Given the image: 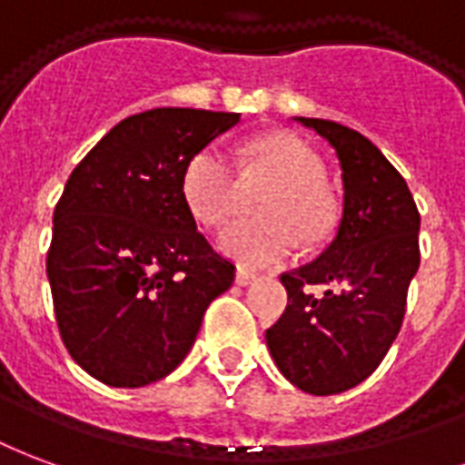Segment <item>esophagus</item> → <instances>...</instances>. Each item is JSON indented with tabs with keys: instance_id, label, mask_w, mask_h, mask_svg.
Returning <instances> with one entry per match:
<instances>
[{
	"instance_id": "1",
	"label": "esophagus",
	"mask_w": 465,
	"mask_h": 465,
	"mask_svg": "<svg viewBox=\"0 0 465 465\" xmlns=\"http://www.w3.org/2000/svg\"><path fill=\"white\" fill-rule=\"evenodd\" d=\"M235 282L240 284V287H247V284L257 282V274L255 272H247V270H237Z\"/></svg>"
}]
</instances>
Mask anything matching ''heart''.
<instances>
[{
  "label": "heart",
  "mask_w": 465,
  "mask_h": 465,
  "mask_svg": "<svg viewBox=\"0 0 465 465\" xmlns=\"http://www.w3.org/2000/svg\"><path fill=\"white\" fill-rule=\"evenodd\" d=\"M247 181L270 178L260 198L262 218L237 220L223 230L220 247L245 267H272L292 255L297 242L320 247L331 237L340 208L324 188L320 155L292 134L257 138L247 148ZM183 195L193 215L210 228L225 225L242 205V181L220 148H203L183 175Z\"/></svg>",
  "instance_id": "heart-1"
}]
</instances>
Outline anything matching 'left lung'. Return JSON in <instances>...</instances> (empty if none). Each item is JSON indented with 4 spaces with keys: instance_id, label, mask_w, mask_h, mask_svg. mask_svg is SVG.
Returning a JSON list of instances; mask_svg holds the SVG:
<instances>
[{
    "instance_id": "8db88e82",
    "label": "left lung",
    "mask_w": 465,
    "mask_h": 465,
    "mask_svg": "<svg viewBox=\"0 0 465 465\" xmlns=\"http://www.w3.org/2000/svg\"><path fill=\"white\" fill-rule=\"evenodd\" d=\"M337 151L344 213L331 245L284 272L287 307L265 331L274 364L307 394H341L374 371L401 330L419 270L409 185L369 138L324 118H297Z\"/></svg>"
}]
</instances>
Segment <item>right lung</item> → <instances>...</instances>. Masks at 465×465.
Instances as JSON below:
<instances>
[{
	"label": "right lung",
	"instance_id": "obj_1",
	"mask_svg": "<svg viewBox=\"0 0 465 465\" xmlns=\"http://www.w3.org/2000/svg\"><path fill=\"white\" fill-rule=\"evenodd\" d=\"M240 121L205 108L124 118L74 168L46 252L56 324L84 371L135 389L191 351L235 265L198 230L183 195L193 155Z\"/></svg>",
	"mask_w": 465,
	"mask_h": 465
}]
</instances>
